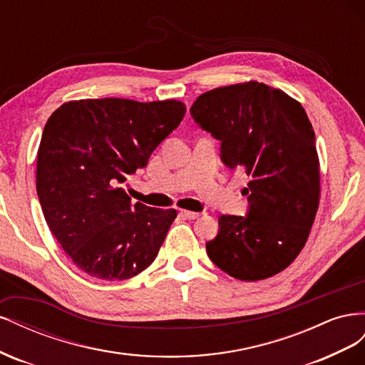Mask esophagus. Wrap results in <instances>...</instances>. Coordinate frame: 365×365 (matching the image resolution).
<instances>
[{
	"mask_svg": "<svg viewBox=\"0 0 365 365\" xmlns=\"http://www.w3.org/2000/svg\"><path fill=\"white\" fill-rule=\"evenodd\" d=\"M180 215H181L182 217H185V219H196V217H200V213L189 212V210H181Z\"/></svg>",
	"mask_w": 365,
	"mask_h": 365,
	"instance_id": "esophagus-1",
	"label": "esophagus"
}]
</instances>
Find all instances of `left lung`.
<instances>
[{
  "mask_svg": "<svg viewBox=\"0 0 365 365\" xmlns=\"http://www.w3.org/2000/svg\"><path fill=\"white\" fill-rule=\"evenodd\" d=\"M190 114L220 141V161L250 176L247 216L219 217L217 236L205 244L210 260L244 282L283 271L303 250L319 201L315 134L303 106L247 82L204 93Z\"/></svg>",
  "mask_w": 365,
  "mask_h": 365,
  "instance_id": "1",
  "label": "left lung"
}]
</instances>
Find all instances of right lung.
Returning a JSON list of instances; mask_svg holds the SVG:
<instances>
[{
  "mask_svg": "<svg viewBox=\"0 0 365 365\" xmlns=\"http://www.w3.org/2000/svg\"><path fill=\"white\" fill-rule=\"evenodd\" d=\"M184 114L176 101L88 98L63 103L48 118L38 197L53 236L91 277L126 280L155 260L176 212L132 204L123 184L146 168Z\"/></svg>",
  "mask_w": 365,
  "mask_h": 365,
  "instance_id": "obj_1",
  "label": "right lung"
}]
</instances>
